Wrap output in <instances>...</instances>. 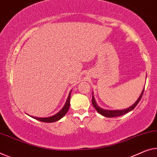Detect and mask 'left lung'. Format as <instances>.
<instances>
[{
  "instance_id": "8db88e82",
  "label": "left lung",
  "mask_w": 157,
  "mask_h": 157,
  "mask_svg": "<svg viewBox=\"0 0 157 157\" xmlns=\"http://www.w3.org/2000/svg\"><path fill=\"white\" fill-rule=\"evenodd\" d=\"M144 90V88L143 89V92H142V93H141L140 96L139 98L137 99V100L133 104V105L131 106L130 107L127 108V109H123V110H106V109H102V108H100L97 105V103H96V102H95V98H94L93 95V98H92V103H93V105L94 106V107H95V109L97 110L100 114H102V116H104V117H119V116H122V115L126 114V113L129 112L130 111L132 110L135 107H136V106L137 105V104H138L140 101L142 97H143Z\"/></svg>"
}]
</instances>
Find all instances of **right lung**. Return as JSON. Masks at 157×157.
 <instances>
[{
  "mask_svg": "<svg viewBox=\"0 0 157 157\" xmlns=\"http://www.w3.org/2000/svg\"><path fill=\"white\" fill-rule=\"evenodd\" d=\"M71 92L69 93L68 98H67V100L66 101V103L62 109L59 111L58 113H57L56 114H55L52 117H45V118H38V117H31L33 119H36L38 121H40L41 122H45V123H52V122H55L57 121L59 119H61L64 116L67 114V112H68L69 108L70 107V97H71ZM31 117V116H30Z\"/></svg>",
  "mask_w": 157,
  "mask_h": 157,
  "instance_id": "1",
  "label": "right lung"
}]
</instances>
